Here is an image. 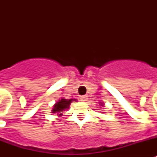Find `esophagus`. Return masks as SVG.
Listing matches in <instances>:
<instances>
[{
    "label": "esophagus",
    "mask_w": 157,
    "mask_h": 157,
    "mask_svg": "<svg viewBox=\"0 0 157 157\" xmlns=\"http://www.w3.org/2000/svg\"><path fill=\"white\" fill-rule=\"evenodd\" d=\"M87 98H88V96L83 95V96H81L80 99H81V101H83V102H85V101L87 100Z\"/></svg>",
    "instance_id": "1"
}]
</instances>
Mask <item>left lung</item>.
<instances>
[{
	"label": "left lung",
	"instance_id": "8db88e82",
	"mask_svg": "<svg viewBox=\"0 0 157 157\" xmlns=\"http://www.w3.org/2000/svg\"><path fill=\"white\" fill-rule=\"evenodd\" d=\"M101 104H102V103H101Z\"/></svg>",
	"mask_w": 157,
	"mask_h": 157
}]
</instances>
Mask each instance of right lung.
I'll list each match as a JSON object with an SVG mask.
<instances>
[{"instance_id": "right-lung-1", "label": "right lung", "mask_w": 157, "mask_h": 157, "mask_svg": "<svg viewBox=\"0 0 157 157\" xmlns=\"http://www.w3.org/2000/svg\"><path fill=\"white\" fill-rule=\"evenodd\" d=\"M76 100V99H64V98H62L61 100H59L58 103H56L54 104V108H53L52 112L53 113H55V112H59L60 114L59 116H61L63 111L66 109V108H68L71 103L72 101Z\"/></svg>"}]
</instances>
